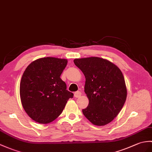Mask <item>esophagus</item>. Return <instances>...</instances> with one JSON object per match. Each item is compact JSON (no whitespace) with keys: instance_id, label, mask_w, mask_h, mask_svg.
Returning <instances> with one entry per match:
<instances>
[{"instance_id":"1","label":"esophagus","mask_w":152,"mask_h":152,"mask_svg":"<svg viewBox=\"0 0 152 152\" xmlns=\"http://www.w3.org/2000/svg\"><path fill=\"white\" fill-rule=\"evenodd\" d=\"M81 95H82V93H81L80 91H76V92H75V94H74V96H75V98H79L81 96Z\"/></svg>"}]
</instances>
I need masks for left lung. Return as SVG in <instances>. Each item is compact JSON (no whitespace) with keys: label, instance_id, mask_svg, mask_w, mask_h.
Here are the masks:
<instances>
[{"label":"left lung","instance_id":"8db88e82","mask_svg":"<svg viewBox=\"0 0 152 152\" xmlns=\"http://www.w3.org/2000/svg\"><path fill=\"white\" fill-rule=\"evenodd\" d=\"M74 63L86 77L84 91L89 105L82 110L94 125L105 126L118 115L127 97L122 72L108 60L98 57L75 59Z\"/></svg>","mask_w":152,"mask_h":152}]
</instances>
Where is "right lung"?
Segmentation results:
<instances>
[{"instance_id":"1","label":"right lung","mask_w":152,"mask_h":152,"mask_svg":"<svg viewBox=\"0 0 152 152\" xmlns=\"http://www.w3.org/2000/svg\"><path fill=\"white\" fill-rule=\"evenodd\" d=\"M67 59L53 57L35 60L24 70L20 83L21 104L30 117L48 124L61 115L73 93L60 78Z\"/></svg>"}]
</instances>
